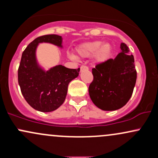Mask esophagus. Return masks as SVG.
<instances>
[{
    "label": "esophagus",
    "mask_w": 158,
    "mask_h": 158,
    "mask_svg": "<svg viewBox=\"0 0 158 158\" xmlns=\"http://www.w3.org/2000/svg\"><path fill=\"white\" fill-rule=\"evenodd\" d=\"M88 70V68L87 66H85V65H81L80 67L81 71H82V70Z\"/></svg>",
    "instance_id": "esophagus-1"
}]
</instances>
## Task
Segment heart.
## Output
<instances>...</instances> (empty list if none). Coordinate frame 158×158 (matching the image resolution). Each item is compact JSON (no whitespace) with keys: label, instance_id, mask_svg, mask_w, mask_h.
I'll list each match as a JSON object with an SVG mask.
<instances>
[{"label":"heart","instance_id":"obj_1","mask_svg":"<svg viewBox=\"0 0 158 158\" xmlns=\"http://www.w3.org/2000/svg\"><path fill=\"white\" fill-rule=\"evenodd\" d=\"M78 56L81 58L89 57L94 54V61L97 63L105 62L109 59L111 52V46L103 44L100 41H94L79 45L77 48ZM73 58V56H72Z\"/></svg>","mask_w":158,"mask_h":158}]
</instances>
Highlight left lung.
I'll use <instances>...</instances> for the list:
<instances>
[{
	"label": "left lung",
	"mask_w": 158,
	"mask_h": 158,
	"mask_svg": "<svg viewBox=\"0 0 158 158\" xmlns=\"http://www.w3.org/2000/svg\"><path fill=\"white\" fill-rule=\"evenodd\" d=\"M121 52L92 69L94 79L88 91L92 102L103 110H115L131 98L137 80L135 59L128 46L122 43Z\"/></svg>",
	"instance_id": "1"
}]
</instances>
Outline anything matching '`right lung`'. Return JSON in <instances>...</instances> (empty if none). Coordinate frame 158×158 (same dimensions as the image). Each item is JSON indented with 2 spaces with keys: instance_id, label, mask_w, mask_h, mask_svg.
Instances as JSON below:
<instances>
[{
  "instance_id": "right-lung-1",
  "label": "right lung",
  "mask_w": 158,
  "mask_h": 158,
  "mask_svg": "<svg viewBox=\"0 0 158 158\" xmlns=\"http://www.w3.org/2000/svg\"><path fill=\"white\" fill-rule=\"evenodd\" d=\"M41 42L61 47V37L52 34L39 36L33 40L21 56L18 80L23 97L32 108L41 112H50L64 102L68 84L79 76L80 69L57 65L48 71H44L35 59L36 48Z\"/></svg>"
}]
</instances>
